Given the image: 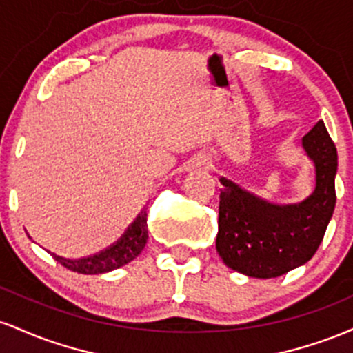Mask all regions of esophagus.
I'll return each mask as SVG.
<instances>
[{"instance_id": "34e87169", "label": "esophagus", "mask_w": 353, "mask_h": 353, "mask_svg": "<svg viewBox=\"0 0 353 353\" xmlns=\"http://www.w3.org/2000/svg\"><path fill=\"white\" fill-rule=\"evenodd\" d=\"M197 165H208V163H205V161L204 159H199V161H197V163H196Z\"/></svg>"}]
</instances>
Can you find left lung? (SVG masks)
I'll use <instances>...</instances> for the list:
<instances>
[{"instance_id": "obj_1", "label": "left lung", "mask_w": 353, "mask_h": 353, "mask_svg": "<svg viewBox=\"0 0 353 353\" xmlns=\"http://www.w3.org/2000/svg\"><path fill=\"white\" fill-rule=\"evenodd\" d=\"M302 145L315 164V190L301 204H270L221 179L216 247L232 270L272 279L317 252L337 201V149L322 121L302 137Z\"/></svg>"}]
</instances>
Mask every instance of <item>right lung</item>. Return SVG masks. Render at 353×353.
<instances>
[{
    "label": "right lung",
    "instance_id": "right-lung-1",
    "mask_svg": "<svg viewBox=\"0 0 353 353\" xmlns=\"http://www.w3.org/2000/svg\"><path fill=\"white\" fill-rule=\"evenodd\" d=\"M145 242H148V212L144 210V212H141V216L136 219L134 224L128 229V232L121 237V241H117L114 245L103 250V252L91 255V257L76 259V261L59 257V255L54 254L51 255L61 265L72 270V272L89 275L104 274L109 272V270L119 269L121 265L131 262L132 259L143 252Z\"/></svg>",
    "mask_w": 353,
    "mask_h": 353
}]
</instances>
